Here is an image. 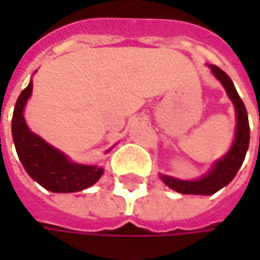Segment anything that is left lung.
<instances>
[{"label": "left lung", "mask_w": 260, "mask_h": 260, "mask_svg": "<svg viewBox=\"0 0 260 260\" xmlns=\"http://www.w3.org/2000/svg\"><path fill=\"white\" fill-rule=\"evenodd\" d=\"M210 69L214 74L215 78L221 82V85L224 86L225 92L235 105L236 120H237L235 142L230 147V150L224 155V157L217 160L213 168L208 171V174L197 181H182V179H176V178L168 176V175H160L162 181L169 188H172L174 191L181 192V194H215L218 189H221L223 186L232 182V179L235 178L239 168L245 160L246 152L249 147L250 130H249V120H247V111H246L245 104L237 94L230 76L227 75L224 71H221L218 66L210 65Z\"/></svg>", "instance_id": "left-lung-1"}]
</instances>
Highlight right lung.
<instances>
[{
    "label": "right lung",
    "mask_w": 260,
    "mask_h": 260,
    "mask_svg": "<svg viewBox=\"0 0 260 260\" xmlns=\"http://www.w3.org/2000/svg\"><path fill=\"white\" fill-rule=\"evenodd\" d=\"M31 91L33 82L18 96L11 121L15 150L25 172L52 192H76L92 186L104 172L103 168L71 162L68 156L27 127L23 111Z\"/></svg>",
    "instance_id": "1"
}]
</instances>
